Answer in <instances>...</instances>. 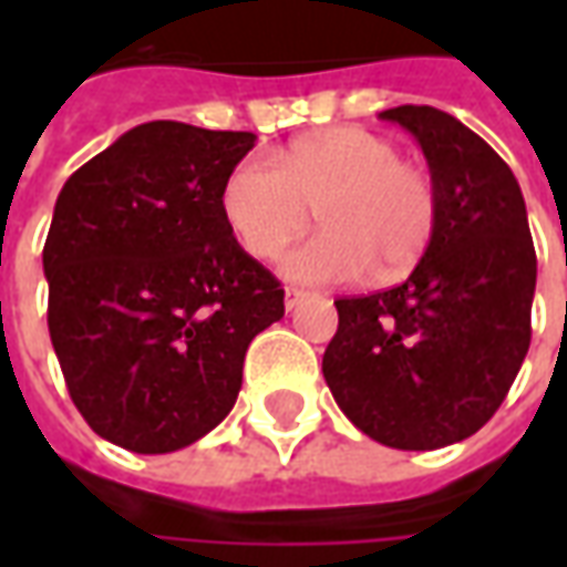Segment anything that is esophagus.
<instances>
[{"label": "esophagus", "instance_id": "1", "mask_svg": "<svg viewBox=\"0 0 567 567\" xmlns=\"http://www.w3.org/2000/svg\"><path fill=\"white\" fill-rule=\"evenodd\" d=\"M307 297H309L307 291H297V288H288V291H285V309L291 312V309L300 307V303H303Z\"/></svg>", "mask_w": 567, "mask_h": 567}]
</instances>
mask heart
<instances>
[{
    "label": "heart",
    "instance_id": "heart-1",
    "mask_svg": "<svg viewBox=\"0 0 567 567\" xmlns=\"http://www.w3.org/2000/svg\"><path fill=\"white\" fill-rule=\"evenodd\" d=\"M312 209L324 234L291 248L279 270L307 285L352 282L413 270L437 224V190L392 142L361 127L297 140L279 161L251 154L227 173L224 221L251 258L270 260L307 230Z\"/></svg>",
    "mask_w": 567,
    "mask_h": 567
}]
</instances>
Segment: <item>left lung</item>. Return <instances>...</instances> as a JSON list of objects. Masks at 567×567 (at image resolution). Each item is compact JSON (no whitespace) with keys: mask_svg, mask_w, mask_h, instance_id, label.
I'll list each match as a JSON object with an SVG mask.
<instances>
[{"mask_svg":"<svg viewBox=\"0 0 567 567\" xmlns=\"http://www.w3.org/2000/svg\"><path fill=\"white\" fill-rule=\"evenodd\" d=\"M422 145L437 224L389 291L333 300L321 373L352 425L392 450H440L495 416L532 343L537 258L511 166L431 105L380 112Z\"/></svg>","mask_w":567,"mask_h":567,"instance_id":"1","label":"left lung"}]
</instances>
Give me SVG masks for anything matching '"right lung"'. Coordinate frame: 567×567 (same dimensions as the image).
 I'll list each match as a JSON object with an SVG mask.
<instances>
[{
    "label": "right lung",
    "mask_w": 567,
    "mask_h": 567,
    "mask_svg": "<svg viewBox=\"0 0 567 567\" xmlns=\"http://www.w3.org/2000/svg\"><path fill=\"white\" fill-rule=\"evenodd\" d=\"M255 133L148 121L69 175L44 243L48 331L69 394L115 446L161 455L209 434L285 291L221 212Z\"/></svg>",
    "instance_id": "1"
}]
</instances>
